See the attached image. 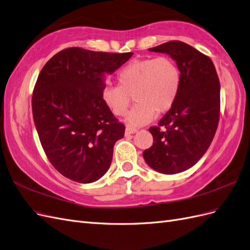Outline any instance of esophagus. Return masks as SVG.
Here are the masks:
<instances>
[{
    "label": "esophagus",
    "instance_id": "obj_1",
    "mask_svg": "<svg viewBox=\"0 0 250 250\" xmlns=\"http://www.w3.org/2000/svg\"><path fill=\"white\" fill-rule=\"evenodd\" d=\"M135 132H138V129H135V128H131V127H126L125 128V135H130V134H133Z\"/></svg>",
    "mask_w": 250,
    "mask_h": 250
}]
</instances>
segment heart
<instances>
[{"label":"heart","instance_id":"b5f03b06","mask_svg":"<svg viewBox=\"0 0 250 250\" xmlns=\"http://www.w3.org/2000/svg\"><path fill=\"white\" fill-rule=\"evenodd\" d=\"M119 85H104L102 101L115 116L127 110L130 96L137 102L127 112L125 122L139 127L167 112L175 103L180 88V72L169 57L134 59L118 74Z\"/></svg>","mask_w":250,"mask_h":250}]
</instances>
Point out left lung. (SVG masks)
<instances>
[{"label": "left lung", "instance_id": "8db88e82", "mask_svg": "<svg viewBox=\"0 0 250 250\" xmlns=\"http://www.w3.org/2000/svg\"><path fill=\"white\" fill-rule=\"evenodd\" d=\"M149 51L168 54L176 62L181 82L175 103L158 127L149 129L153 145L143 156L153 170L176 174L192 168L214 139L220 112V83L210 58L190 44L172 41Z\"/></svg>", "mask_w": 250, "mask_h": 250}]
</instances>
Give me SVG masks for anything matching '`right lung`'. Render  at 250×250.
<instances>
[{
    "label": "right lung",
    "mask_w": 250,
    "mask_h": 250,
    "mask_svg": "<svg viewBox=\"0 0 250 250\" xmlns=\"http://www.w3.org/2000/svg\"><path fill=\"white\" fill-rule=\"evenodd\" d=\"M132 54L69 48L42 69L32 96L33 120L44 153L63 176L90 184L109 169L125 126L105 106L101 90L106 76Z\"/></svg>",
    "instance_id": "add662e5"
}]
</instances>
